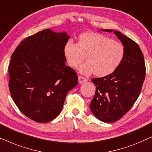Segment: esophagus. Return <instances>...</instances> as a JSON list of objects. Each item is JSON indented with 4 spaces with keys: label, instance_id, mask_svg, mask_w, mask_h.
<instances>
[{
    "label": "esophagus",
    "instance_id": "obj_1",
    "mask_svg": "<svg viewBox=\"0 0 152 152\" xmlns=\"http://www.w3.org/2000/svg\"><path fill=\"white\" fill-rule=\"evenodd\" d=\"M78 80H79V82H80V84H82V83L87 82V80H87L86 77H84L79 75L78 76Z\"/></svg>",
    "mask_w": 152,
    "mask_h": 152
}]
</instances>
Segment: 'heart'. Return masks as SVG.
Segmentation results:
<instances>
[{"label":"heart","mask_w":152,"mask_h":152,"mask_svg":"<svg viewBox=\"0 0 152 152\" xmlns=\"http://www.w3.org/2000/svg\"><path fill=\"white\" fill-rule=\"evenodd\" d=\"M125 49L120 42L105 35L87 32L81 34L77 43L68 41L64 48V55L70 67L76 68L84 61L80 71L88 75L104 77L115 71L124 59Z\"/></svg>","instance_id":"b5f03b06"}]
</instances>
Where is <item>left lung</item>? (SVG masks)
<instances>
[{"instance_id":"obj_1","label":"left lung","mask_w":152,"mask_h":152,"mask_svg":"<svg viewBox=\"0 0 152 152\" xmlns=\"http://www.w3.org/2000/svg\"><path fill=\"white\" fill-rule=\"evenodd\" d=\"M114 33L125 49L122 63L109 75L91 79L96 90L90 104L91 110L97 119L107 123L118 121L131 109L140 95L146 75L144 57L139 45L121 32Z\"/></svg>"}]
</instances>
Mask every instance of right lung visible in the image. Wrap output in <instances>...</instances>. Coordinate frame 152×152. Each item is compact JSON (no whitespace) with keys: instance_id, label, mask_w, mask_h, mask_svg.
<instances>
[{"instance_id":"right-lung-1","label":"right lung","mask_w":152,"mask_h":152,"mask_svg":"<svg viewBox=\"0 0 152 152\" xmlns=\"http://www.w3.org/2000/svg\"><path fill=\"white\" fill-rule=\"evenodd\" d=\"M70 38L46 29L23 39L12 53L10 92L20 111L35 122L55 119L77 84L76 72L65 64L64 48Z\"/></svg>"}]
</instances>
